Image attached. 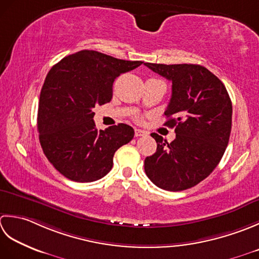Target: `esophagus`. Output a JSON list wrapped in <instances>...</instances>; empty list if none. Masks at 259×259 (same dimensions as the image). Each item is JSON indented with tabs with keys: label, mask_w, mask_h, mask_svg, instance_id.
<instances>
[{
	"label": "esophagus",
	"mask_w": 259,
	"mask_h": 259,
	"mask_svg": "<svg viewBox=\"0 0 259 259\" xmlns=\"http://www.w3.org/2000/svg\"><path fill=\"white\" fill-rule=\"evenodd\" d=\"M147 133L145 131H143V130H139V128H136L135 130V136L136 137H139V136H144V135H146Z\"/></svg>",
	"instance_id": "obj_1"
}]
</instances>
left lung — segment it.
I'll list each match as a JSON object with an SVG mask.
<instances>
[{"label":"left lung","mask_w":259,"mask_h":259,"mask_svg":"<svg viewBox=\"0 0 259 259\" xmlns=\"http://www.w3.org/2000/svg\"><path fill=\"white\" fill-rule=\"evenodd\" d=\"M172 81L164 125L176 127L171 143L156 133V152L144 161L150 180L163 190L182 191L197 186L223 157L231 132L233 105L220 79L200 65L145 62Z\"/></svg>","instance_id":"8db88e82"}]
</instances>
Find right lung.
<instances>
[{
	"mask_svg": "<svg viewBox=\"0 0 259 259\" xmlns=\"http://www.w3.org/2000/svg\"><path fill=\"white\" fill-rule=\"evenodd\" d=\"M142 63L81 50L51 68L40 93L38 132L45 155L63 177L93 182L112 170L115 152L134 130L118 124L98 131L93 108L109 103L115 79Z\"/></svg>",
	"mask_w": 259,
	"mask_h": 259,
	"instance_id": "add662e5",
	"label": "right lung"
}]
</instances>
